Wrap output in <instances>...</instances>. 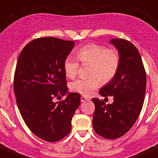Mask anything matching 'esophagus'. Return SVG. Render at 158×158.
<instances>
[{"mask_svg": "<svg viewBox=\"0 0 158 158\" xmlns=\"http://www.w3.org/2000/svg\"><path fill=\"white\" fill-rule=\"evenodd\" d=\"M89 99H88V98H86V97H85V96H81V102H86V101H89Z\"/></svg>", "mask_w": 158, "mask_h": 158, "instance_id": "obj_1", "label": "esophagus"}]
</instances>
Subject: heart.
Listing matches in <instances>:
<instances>
[{
	"label": "heart",
	"instance_id": "1",
	"mask_svg": "<svg viewBox=\"0 0 158 158\" xmlns=\"http://www.w3.org/2000/svg\"><path fill=\"white\" fill-rule=\"evenodd\" d=\"M78 59L82 65H90L89 79H79L70 84L72 91L83 96H89L93 90L99 88L100 81L107 82L113 79L120 65V56L115 48H108L99 44L90 43L81 47L76 52ZM79 63L72 56L65 58L63 69L65 76L73 79L77 74Z\"/></svg>",
	"mask_w": 158,
	"mask_h": 158
}]
</instances>
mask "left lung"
<instances>
[{"label": "left lung", "mask_w": 158, "mask_h": 158, "mask_svg": "<svg viewBox=\"0 0 158 158\" xmlns=\"http://www.w3.org/2000/svg\"><path fill=\"white\" fill-rule=\"evenodd\" d=\"M110 43L120 56L116 76L101 88L103 97H113L112 104L93 98L95 104L93 126L97 134L106 139H117L127 133L137 120L143 107L146 92V72L135 45L126 39L115 38Z\"/></svg>", "instance_id": "8db88e82"}]
</instances>
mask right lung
<instances>
[{
	"instance_id": "add662e5",
	"label": "right lung",
	"mask_w": 158,
	"mask_h": 158,
	"mask_svg": "<svg viewBox=\"0 0 158 158\" xmlns=\"http://www.w3.org/2000/svg\"><path fill=\"white\" fill-rule=\"evenodd\" d=\"M75 46L73 41L45 37L24 46L17 62L14 93L24 123L32 133L48 142L69 134L72 119L80 105V94L68 93L63 63ZM68 94L62 101L54 98Z\"/></svg>"
}]
</instances>
